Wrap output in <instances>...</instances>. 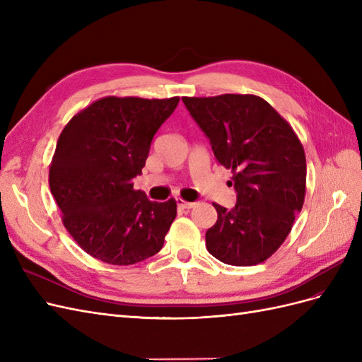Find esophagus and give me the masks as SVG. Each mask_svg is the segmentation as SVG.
Returning <instances> with one entry per match:
<instances>
[{
  "label": "esophagus",
  "mask_w": 362,
  "mask_h": 362,
  "mask_svg": "<svg viewBox=\"0 0 362 362\" xmlns=\"http://www.w3.org/2000/svg\"><path fill=\"white\" fill-rule=\"evenodd\" d=\"M177 204H178L180 208H182V210H190V208L194 206V202H187V201H184L181 198L177 199Z\"/></svg>",
  "instance_id": "esophagus-1"
}]
</instances>
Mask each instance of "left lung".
<instances>
[{"instance_id": "1", "label": "left lung", "mask_w": 362, "mask_h": 362, "mask_svg": "<svg viewBox=\"0 0 362 362\" xmlns=\"http://www.w3.org/2000/svg\"><path fill=\"white\" fill-rule=\"evenodd\" d=\"M182 103L210 139L217 161L231 169L237 204H213L217 222L205 234L225 264L257 266L286 242L306 193V160L298 134L266 100L225 93Z\"/></svg>"}]
</instances>
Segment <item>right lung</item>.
<instances>
[{"instance_id":"1","label":"right lung","mask_w":362,"mask_h":362,"mask_svg":"<svg viewBox=\"0 0 362 362\" xmlns=\"http://www.w3.org/2000/svg\"><path fill=\"white\" fill-rule=\"evenodd\" d=\"M178 103L180 96H104L63 128L49 164V189L64 228L90 257L129 266L163 247L177 201H149L133 178Z\"/></svg>"}]
</instances>
